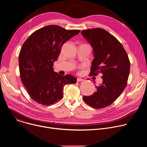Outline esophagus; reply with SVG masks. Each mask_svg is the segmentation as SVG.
Wrapping results in <instances>:
<instances>
[{
	"label": "esophagus",
	"mask_w": 147,
	"mask_h": 147,
	"mask_svg": "<svg viewBox=\"0 0 147 147\" xmlns=\"http://www.w3.org/2000/svg\"><path fill=\"white\" fill-rule=\"evenodd\" d=\"M84 80L82 78H77V82H80V81H82Z\"/></svg>",
	"instance_id": "1"
}]
</instances>
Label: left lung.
I'll list each match as a JSON object with an SVG mask.
<instances>
[{"label":"left lung","mask_w":147,"mask_h":147,"mask_svg":"<svg viewBox=\"0 0 147 147\" xmlns=\"http://www.w3.org/2000/svg\"><path fill=\"white\" fill-rule=\"evenodd\" d=\"M81 34L93 48L94 59L90 74L102 73L103 82L96 91L83 99L95 109L107 107L114 102L127 86L130 63L120 42L108 31L100 28L88 29Z\"/></svg>","instance_id":"1"}]
</instances>
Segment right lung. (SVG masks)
<instances>
[{
    "mask_svg": "<svg viewBox=\"0 0 147 147\" xmlns=\"http://www.w3.org/2000/svg\"><path fill=\"white\" fill-rule=\"evenodd\" d=\"M80 32L50 25L34 32L24 42L19 56L21 79L31 98L36 102L50 105L63 96V88L75 84L77 78L61 76L53 70L62 45Z\"/></svg>",
    "mask_w": 147,
    "mask_h": 147,
    "instance_id": "add662e5",
    "label": "right lung"
}]
</instances>
